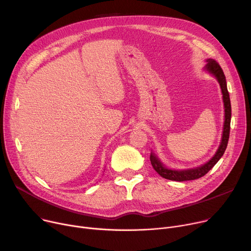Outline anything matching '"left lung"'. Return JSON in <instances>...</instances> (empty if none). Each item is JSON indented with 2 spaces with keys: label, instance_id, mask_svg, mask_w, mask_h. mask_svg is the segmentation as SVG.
<instances>
[{
  "label": "left lung",
  "instance_id": "obj_1",
  "mask_svg": "<svg viewBox=\"0 0 251 251\" xmlns=\"http://www.w3.org/2000/svg\"><path fill=\"white\" fill-rule=\"evenodd\" d=\"M205 69L215 75L218 79V81L221 85L222 92H223V100H224V105H225V123H224V131H223V137L222 142L220 144V148L214 157L209 162H207L205 165L190 169V170H170L167 169L161 162L157 159L156 155L153 153H151L150 160L151 163V166L156 171V173L161 175L165 179L173 180V181H188V180H195L199 179L202 176H204L210 169H213L214 166L218 163V161L221 159L222 155L225 152L227 146H228V140L230 135V124H231V101H230V96L227 88V82H226V77L225 74L223 72V69L221 68L220 64L215 60H208L207 64L205 66Z\"/></svg>",
  "mask_w": 251,
  "mask_h": 251
}]
</instances>
